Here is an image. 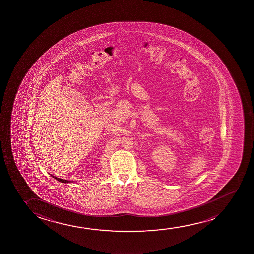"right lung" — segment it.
I'll use <instances>...</instances> for the list:
<instances>
[{"label":"right lung","instance_id":"1","mask_svg":"<svg viewBox=\"0 0 254 254\" xmlns=\"http://www.w3.org/2000/svg\"><path fill=\"white\" fill-rule=\"evenodd\" d=\"M52 176V175H51ZM55 179L57 180V181H59V182H61V183H71V182H70V181H67V180H64V179H61V178H58V177H56V176H52Z\"/></svg>","mask_w":254,"mask_h":254}]
</instances>
